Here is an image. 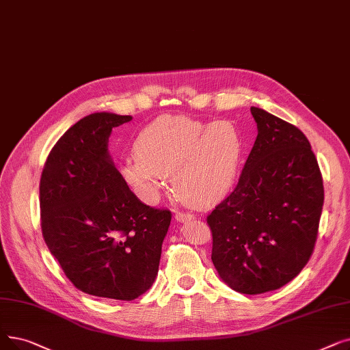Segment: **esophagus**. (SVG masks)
Wrapping results in <instances>:
<instances>
[{
  "mask_svg": "<svg viewBox=\"0 0 350 350\" xmlns=\"http://www.w3.org/2000/svg\"><path fill=\"white\" fill-rule=\"evenodd\" d=\"M174 219L178 221V223H186V221H190L194 219V215H191V213H185V211H178L176 213Z\"/></svg>",
  "mask_w": 350,
  "mask_h": 350,
  "instance_id": "esophagus-1",
  "label": "esophagus"
}]
</instances>
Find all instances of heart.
<instances>
[{
	"instance_id": "1",
	"label": "heart",
	"mask_w": 350,
	"mask_h": 350,
	"mask_svg": "<svg viewBox=\"0 0 350 350\" xmlns=\"http://www.w3.org/2000/svg\"><path fill=\"white\" fill-rule=\"evenodd\" d=\"M120 173L140 199L154 203L167 178L185 202L206 207L230 193L245 153V139L232 121L204 123L186 116H163L146 126Z\"/></svg>"
}]
</instances>
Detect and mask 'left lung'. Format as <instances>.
I'll return each mask as SVG.
<instances>
[{"label": "left lung", "instance_id": "1", "mask_svg": "<svg viewBox=\"0 0 350 350\" xmlns=\"http://www.w3.org/2000/svg\"><path fill=\"white\" fill-rule=\"evenodd\" d=\"M257 137L233 193L207 223L211 260L233 291L259 295L293 280L309 262L325 200L306 135L252 107Z\"/></svg>", "mask_w": 350, "mask_h": 350}]
</instances>
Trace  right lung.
Listing matches in <instances>:
<instances>
[{
  "mask_svg": "<svg viewBox=\"0 0 350 350\" xmlns=\"http://www.w3.org/2000/svg\"><path fill=\"white\" fill-rule=\"evenodd\" d=\"M131 116L93 113L53 147L40 180L45 245L81 292L133 300L153 284L172 213L140 202L109 153Z\"/></svg>",
  "mask_w": 350,
  "mask_h": 350,
  "instance_id": "right-lung-1",
  "label": "right lung"
}]
</instances>
